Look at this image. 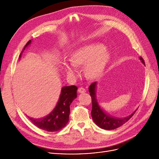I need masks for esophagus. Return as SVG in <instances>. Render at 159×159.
Wrapping results in <instances>:
<instances>
[{
    "mask_svg": "<svg viewBox=\"0 0 159 159\" xmlns=\"http://www.w3.org/2000/svg\"><path fill=\"white\" fill-rule=\"evenodd\" d=\"M78 92H79V93H85V91H86L85 89V88H82V87H80V88H78Z\"/></svg>",
    "mask_w": 159,
    "mask_h": 159,
    "instance_id": "34e87169",
    "label": "esophagus"
}]
</instances>
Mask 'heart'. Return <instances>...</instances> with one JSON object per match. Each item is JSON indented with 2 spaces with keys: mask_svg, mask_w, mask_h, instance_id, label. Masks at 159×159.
Instances as JSON below:
<instances>
[{
  "mask_svg": "<svg viewBox=\"0 0 159 159\" xmlns=\"http://www.w3.org/2000/svg\"><path fill=\"white\" fill-rule=\"evenodd\" d=\"M109 55L108 50L102 44L93 43L81 46L74 51L71 55L70 61L75 67L84 65L85 75L89 78H93L102 72ZM73 66L66 61L63 63L64 69L67 75L75 78L77 75V71Z\"/></svg>",
  "mask_w": 159,
  "mask_h": 159,
  "instance_id": "heart-1",
  "label": "heart"
}]
</instances>
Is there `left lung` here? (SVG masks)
I'll list each match as a JSON object with an SVG mask.
<instances>
[{"label": "left lung", "instance_id": "obj_1", "mask_svg": "<svg viewBox=\"0 0 159 159\" xmlns=\"http://www.w3.org/2000/svg\"><path fill=\"white\" fill-rule=\"evenodd\" d=\"M140 60L143 64H145V61L142 57H140ZM96 84H97L96 82L92 83L89 88V91L91 97V102H92V110L91 113L93 121L100 128L106 130H113L123 125L133 117V115L135 113L136 110L132 114L123 117L112 116L105 113V111L101 108L98 102V99H96Z\"/></svg>", "mask_w": 159, "mask_h": 159}]
</instances>
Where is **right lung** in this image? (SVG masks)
Wrapping results in <instances>:
<instances>
[{
  "label": "right lung",
  "mask_w": 159,
  "mask_h": 159,
  "mask_svg": "<svg viewBox=\"0 0 159 159\" xmlns=\"http://www.w3.org/2000/svg\"><path fill=\"white\" fill-rule=\"evenodd\" d=\"M30 43L31 40L26 43L23 51ZM21 54L22 53L19 58H20ZM77 89L78 88L75 85L63 87L61 88V94L56 106L49 115L38 119L28 117V119L34 125L44 131L49 132L60 131L69 121L70 106L73 100L77 98Z\"/></svg>",
  "instance_id": "1"
}]
</instances>
